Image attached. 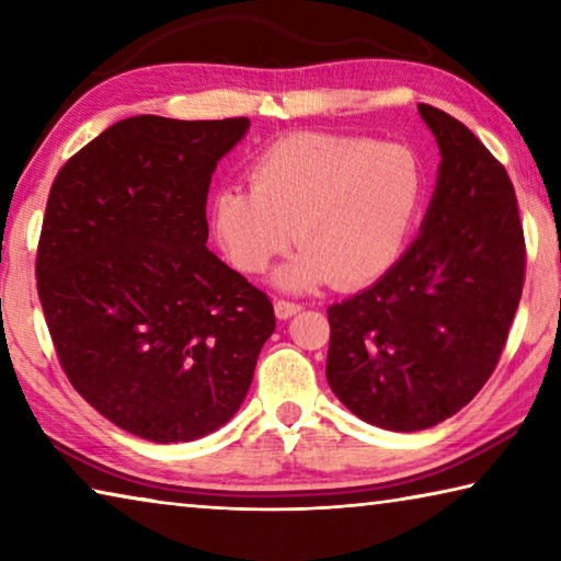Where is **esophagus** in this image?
<instances>
[{"instance_id": "34e87169", "label": "esophagus", "mask_w": 561, "mask_h": 561, "mask_svg": "<svg viewBox=\"0 0 561 561\" xmlns=\"http://www.w3.org/2000/svg\"><path fill=\"white\" fill-rule=\"evenodd\" d=\"M297 311H301V304L289 301V299H277L274 301V314L279 319H291Z\"/></svg>"}]
</instances>
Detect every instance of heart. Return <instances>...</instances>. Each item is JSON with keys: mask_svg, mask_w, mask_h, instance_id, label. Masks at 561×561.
Here are the masks:
<instances>
[{"mask_svg": "<svg viewBox=\"0 0 561 561\" xmlns=\"http://www.w3.org/2000/svg\"><path fill=\"white\" fill-rule=\"evenodd\" d=\"M423 201V168L411 148L358 136L297 133L250 168V187H225L213 227L237 270L262 274L301 244L277 284L307 291L374 282L403 252Z\"/></svg>", "mask_w": 561, "mask_h": 561, "instance_id": "obj_1", "label": "heart"}]
</instances>
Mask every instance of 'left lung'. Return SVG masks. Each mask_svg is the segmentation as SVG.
I'll return each mask as SVG.
<instances>
[{
	"mask_svg": "<svg viewBox=\"0 0 561 561\" xmlns=\"http://www.w3.org/2000/svg\"><path fill=\"white\" fill-rule=\"evenodd\" d=\"M417 113L440 148L421 234L371 287L329 307L327 381L360 421L411 433L468 405L495 371L525 284L515 187L470 128Z\"/></svg>",
	"mask_w": 561,
	"mask_h": 561,
	"instance_id": "8db88e82",
	"label": "left lung"
}]
</instances>
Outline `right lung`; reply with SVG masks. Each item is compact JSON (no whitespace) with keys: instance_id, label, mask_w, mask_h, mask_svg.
Instances as JSON below:
<instances>
[{"instance_id":"right-lung-1","label":"right lung","mask_w":561,"mask_h":561,"mask_svg":"<svg viewBox=\"0 0 561 561\" xmlns=\"http://www.w3.org/2000/svg\"><path fill=\"white\" fill-rule=\"evenodd\" d=\"M250 118L133 116L56 175L36 252L64 374L138 438L187 443L240 411L274 309L207 250V190Z\"/></svg>"}]
</instances>
